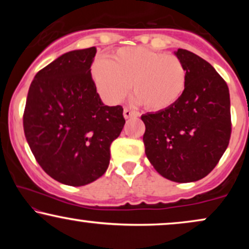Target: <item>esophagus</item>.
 Returning <instances> with one entry per match:
<instances>
[{
    "instance_id": "34e87169",
    "label": "esophagus",
    "mask_w": 249,
    "mask_h": 249,
    "mask_svg": "<svg viewBox=\"0 0 249 249\" xmlns=\"http://www.w3.org/2000/svg\"><path fill=\"white\" fill-rule=\"evenodd\" d=\"M137 116V112H134L133 110H131V108L128 107H125L124 108V117L125 118H132V117H136Z\"/></svg>"
}]
</instances>
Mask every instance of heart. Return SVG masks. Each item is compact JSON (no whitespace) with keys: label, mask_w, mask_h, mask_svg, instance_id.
Masks as SVG:
<instances>
[{"label":"heart","mask_w":249,"mask_h":249,"mask_svg":"<svg viewBox=\"0 0 249 249\" xmlns=\"http://www.w3.org/2000/svg\"><path fill=\"white\" fill-rule=\"evenodd\" d=\"M91 75L103 98L116 104L131 95L148 111L173 107L187 87L186 65L176 55L144 47L118 49L108 59H97Z\"/></svg>","instance_id":"1"}]
</instances>
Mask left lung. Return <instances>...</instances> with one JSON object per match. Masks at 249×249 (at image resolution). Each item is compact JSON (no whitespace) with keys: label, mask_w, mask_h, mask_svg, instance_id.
Returning <instances> with one entry per match:
<instances>
[{"label":"left lung","mask_w":249,"mask_h":249,"mask_svg":"<svg viewBox=\"0 0 249 249\" xmlns=\"http://www.w3.org/2000/svg\"><path fill=\"white\" fill-rule=\"evenodd\" d=\"M176 55L186 65V90L173 107L142 116V142L157 172L172 181L191 182L206 177L230 144V91L201 57L185 49Z\"/></svg>","instance_id":"8db88e82"}]
</instances>
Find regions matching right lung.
Returning a JSON list of instances; mask_svg holds the SVG:
<instances>
[{"instance_id": "obj_1", "label": "right lung", "mask_w": 249, "mask_h": 249, "mask_svg": "<svg viewBox=\"0 0 249 249\" xmlns=\"http://www.w3.org/2000/svg\"><path fill=\"white\" fill-rule=\"evenodd\" d=\"M95 47L64 53L36 73L23 113L25 138L53 179L84 186L107 170L123 107L103 104L91 77Z\"/></svg>"}]
</instances>
